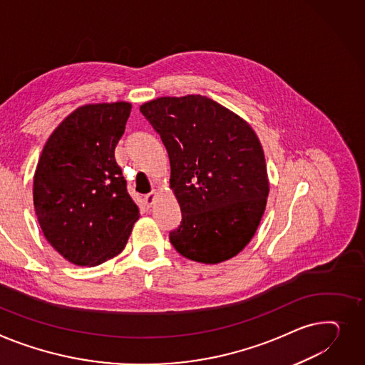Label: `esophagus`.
<instances>
[{
  "mask_svg": "<svg viewBox=\"0 0 365 365\" xmlns=\"http://www.w3.org/2000/svg\"><path fill=\"white\" fill-rule=\"evenodd\" d=\"M155 198H157V189H153L150 193H147V195H145L143 200H145V202H147V205L150 207V205L154 204Z\"/></svg>",
  "mask_w": 365,
  "mask_h": 365,
  "instance_id": "34e87169",
  "label": "esophagus"
}]
</instances>
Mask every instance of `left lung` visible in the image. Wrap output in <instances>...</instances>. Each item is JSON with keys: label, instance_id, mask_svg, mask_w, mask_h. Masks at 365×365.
<instances>
[{"label": "left lung", "instance_id": "obj_1", "mask_svg": "<svg viewBox=\"0 0 365 365\" xmlns=\"http://www.w3.org/2000/svg\"><path fill=\"white\" fill-rule=\"evenodd\" d=\"M170 160L182 222L170 232L187 259L218 264L255 235L270 183L261 142L247 120L202 95L160 96L140 106Z\"/></svg>", "mask_w": 365, "mask_h": 365}]
</instances>
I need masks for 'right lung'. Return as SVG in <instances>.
Wrapping results in <instances>:
<instances>
[{
	"label": "right lung",
	"instance_id": "1",
	"mask_svg": "<svg viewBox=\"0 0 365 365\" xmlns=\"http://www.w3.org/2000/svg\"><path fill=\"white\" fill-rule=\"evenodd\" d=\"M132 104H86L45 142L34 176V207L45 239L68 262L100 265L125 250L139 210L114 150Z\"/></svg>",
	"mask_w": 365,
	"mask_h": 365
}]
</instances>
